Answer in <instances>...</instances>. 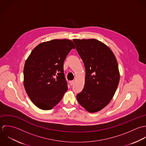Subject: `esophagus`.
Here are the masks:
<instances>
[{
	"instance_id": "esophagus-1",
	"label": "esophagus",
	"mask_w": 146,
	"mask_h": 146,
	"mask_svg": "<svg viewBox=\"0 0 146 146\" xmlns=\"http://www.w3.org/2000/svg\"><path fill=\"white\" fill-rule=\"evenodd\" d=\"M69 82H70V85L71 86H72L74 84V81H73H73H70Z\"/></svg>"
}]
</instances>
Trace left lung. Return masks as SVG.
<instances>
[{
  "label": "left lung",
  "mask_w": 146,
  "mask_h": 146,
  "mask_svg": "<svg viewBox=\"0 0 146 146\" xmlns=\"http://www.w3.org/2000/svg\"><path fill=\"white\" fill-rule=\"evenodd\" d=\"M73 41L86 70L84 88L77 95V101L89 112L99 111L111 102L119 83L116 58L108 46L95 39Z\"/></svg>",
  "instance_id": "left-lung-1"
}]
</instances>
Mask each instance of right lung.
<instances>
[{
    "instance_id": "1",
    "label": "right lung",
    "mask_w": 146,
    "mask_h": 146,
    "mask_svg": "<svg viewBox=\"0 0 146 146\" xmlns=\"http://www.w3.org/2000/svg\"><path fill=\"white\" fill-rule=\"evenodd\" d=\"M75 48L70 40L54 39L38 44L27 58L24 85L30 100L39 108L52 109L68 90L64 62Z\"/></svg>"
}]
</instances>
